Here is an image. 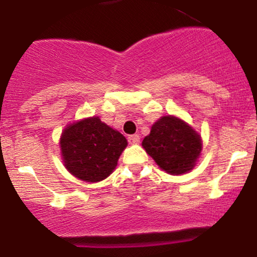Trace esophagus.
Returning <instances> with one entry per match:
<instances>
[{
    "mask_svg": "<svg viewBox=\"0 0 257 257\" xmlns=\"http://www.w3.org/2000/svg\"><path fill=\"white\" fill-rule=\"evenodd\" d=\"M128 141H129V144H132V145H138V144H140V137H139L138 134L129 135Z\"/></svg>",
    "mask_w": 257,
    "mask_h": 257,
    "instance_id": "1",
    "label": "esophagus"
}]
</instances>
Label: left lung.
I'll list each match as a JSON object with an SVG mask.
<instances>
[{"label":"left lung","instance_id":"obj_1","mask_svg":"<svg viewBox=\"0 0 257 257\" xmlns=\"http://www.w3.org/2000/svg\"><path fill=\"white\" fill-rule=\"evenodd\" d=\"M202 138L188 123L179 117L163 116L153 123L143 140L147 155L162 170L181 175L192 170L202 152Z\"/></svg>","mask_w":257,"mask_h":257}]
</instances>
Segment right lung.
I'll use <instances>...</instances> for the list:
<instances>
[{
	"label": "right lung",
	"mask_w": 257,
	"mask_h": 257,
	"mask_svg": "<svg viewBox=\"0 0 257 257\" xmlns=\"http://www.w3.org/2000/svg\"><path fill=\"white\" fill-rule=\"evenodd\" d=\"M126 145V139L98 116L70 123L60 137L65 168L85 182H99L110 176Z\"/></svg>",
	"instance_id": "add662e5"
}]
</instances>
